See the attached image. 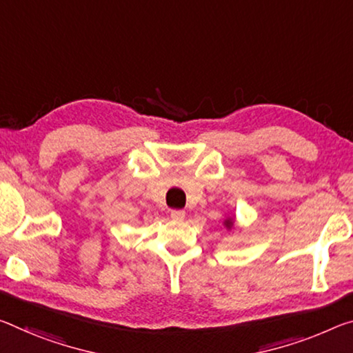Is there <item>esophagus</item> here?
I'll return each mask as SVG.
<instances>
[{"mask_svg": "<svg viewBox=\"0 0 353 353\" xmlns=\"http://www.w3.org/2000/svg\"><path fill=\"white\" fill-rule=\"evenodd\" d=\"M171 218L176 221H182L185 218V212L183 210H171Z\"/></svg>", "mask_w": 353, "mask_h": 353, "instance_id": "obj_1", "label": "esophagus"}]
</instances>
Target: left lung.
Listing matches in <instances>:
<instances>
[{
	"instance_id": "8db88e82",
	"label": "left lung",
	"mask_w": 353,
	"mask_h": 353,
	"mask_svg": "<svg viewBox=\"0 0 353 353\" xmlns=\"http://www.w3.org/2000/svg\"><path fill=\"white\" fill-rule=\"evenodd\" d=\"M234 225H236V216H226L225 220H223V226H225L228 231H232Z\"/></svg>"
}]
</instances>
